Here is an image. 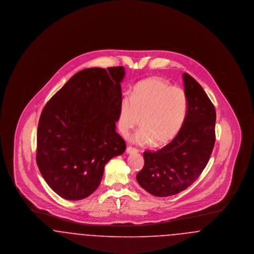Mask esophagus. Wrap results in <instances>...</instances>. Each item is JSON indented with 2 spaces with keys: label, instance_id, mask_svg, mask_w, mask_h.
<instances>
[{
  "label": "esophagus",
  "instance_id": "obj_1",
  "mask_svg": "<svg viewBox=\"0 0 254 254\" xmlns=\"http://www.w3.org/2000/svg\"><path fill=\"white\" fill-rule=\"evenodd\" d=\"M137 151H138V149L135 148V147H133V146H127V153H128V154L136 153Z\"/></svg>",
  "mask_w": 254,
  "mask_h": 254
}]
</instances>
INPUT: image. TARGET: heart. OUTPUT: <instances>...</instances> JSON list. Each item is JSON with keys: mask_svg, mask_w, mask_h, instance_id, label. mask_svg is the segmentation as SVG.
Masks as SVG:
<instances>
[{"mask_svg": "<svg viewBox=\"0 0 254 254\" xmlns=\"http://www.w3.org/2000/svg\"><path fill=\"white\" fill-rule=\"evenodd\" d=\"M188 113L186 92L171 86L162 78L152 77L140 82L132 95L122 99L118 125L127 136L141 123L143 127L133 140L138 145H163L179 132Z\"/></svg>", "mask_w": 254, "mask_h": 254, "instance_id": "1", "label": "heart"}]
</instances>
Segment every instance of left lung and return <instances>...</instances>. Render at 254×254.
<instances>
[{
    "label": "left lung",
    "mask_w": 254,
    "mask_h": 254,
    "mask_svg": "<svg viewBox=\"0 0 254 254\" xmlns=\"http://www.w3.org/2000/svg\"><path fill=\"white\" fill-rule=\"evenodd\" d=\"M188 113L174 139L155 152L145 151V165L136 175L148 193L168 197L188 189L200 176L215 143L216 112L203 87L183 74Z\"/></svg>",
    "instance_id": "8db88e82"
}]
</instances>
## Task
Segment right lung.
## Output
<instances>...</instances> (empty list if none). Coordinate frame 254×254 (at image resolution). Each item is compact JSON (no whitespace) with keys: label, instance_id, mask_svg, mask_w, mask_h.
<instances>
[{"label":"right lung","instance_id":"right-lung-1","mask_svg":"<svg viewBox=\"0 0 254 254\" xmlns=\"http://www.w3.org/2000/svg\"><path fill=\"white\" fill-rule=\"evenodd\" d=\"M123 66L76 73L43 109L37 129L36 162L53 191L82 200L99 187L106 164L126 143L116 132Z\"/></svg>","mask_w":254,"mask_h":254}]
</instances>
